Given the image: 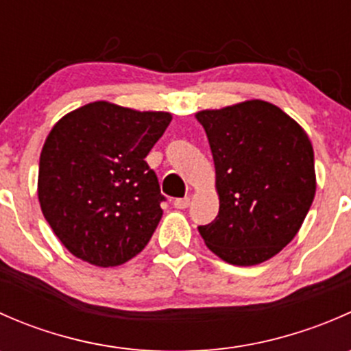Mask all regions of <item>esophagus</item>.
I'll return each mask as SVG.
<instances>
[{
	"mask_svg": "<svg viewBox=\"0 0 351 351\" xmlns=\"http://www.w3.org/2000/svg\"><path fill=\"white\" fill-rule=\"evenodd\" d=\"M175 208H180V210H183V208H186L190 205V198L189 197H183V198H176L175 200Z\"/></svg>",
	"mask_w": 351,
	"mask_h": 351,
	"instance_id": "obj_1",
	"label": "esophagus"
}]
</instances>
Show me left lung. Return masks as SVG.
Wrapping results in <instances>:
<instances>
[{"instance_id": "left-lung-1", "label": "left lung", "mask_w": 351, "mask_h": 351, "mask_svg": "<svg viewBox=\"0 0 351 351\" xmlns=\"http://www.w3.org/2000/svg\"><path fill=\"white\" fill-rule=\"evenodd\" d=\"M195 119L207 134L219 195L217 217L198 232L226 263H263L295 238L316 195L313 144L265 100L200 110Z\"/></svg>"}]
</instances>
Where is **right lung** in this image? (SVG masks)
<instances>
[{"label": "right lung", "instance_id": "right-lung-1", "mask_svg": "<svg viewBox=\"0 0 351 351\" xmlns=\"http://www.w3.org/2000/svg\"><path fill=\"white\" fill-rule=\"evenodd\" d=\"M100 100L66 113L38 162L42 214L71 254L117 267L146 247L161 221L158 178L144 161L171 122Z\"/></svg>", "mask_w": 351, "mask_h": 351}]
</instances>
